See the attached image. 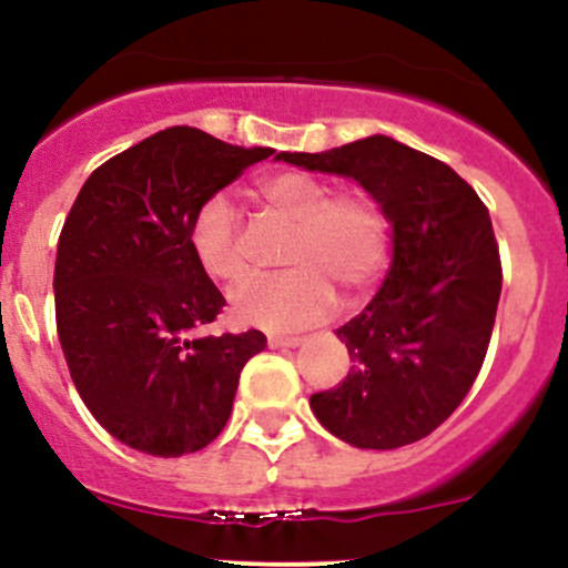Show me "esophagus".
I'll return each mask as SVG.
<instances>
[{"label": "esophagus", "instance_id": "obj_1", "mask_svg": "<svg viewBox=\"0 0 568 568\" xmlns=\"http://www.w3.org/2000/svg\"><path fill=\"white\" fill-rule=\"evenodd\" d=\"M302 342V336H270L272 347H298Z\"/></svg>", "mask_w": 568, "mask_h": 568}]
</instances>
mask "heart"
I'll use <instances>...</instances> for the list:
<instances>
[{
    "label": "heart",
    "mask_w": 568,
    "mask_h": 568,
    "mask_svg": "<svg viewBox=\"0 0 568 568\" xmlns=\"http://www.w3.org/2000/svg\"><path fill=\"white\" fill-rule=\"evenodd\" d=\"M255 196L270 213L291 223L280 277H253L232 294V315L261 328H302L334 310V288L358 296L385 270L390 245L388 215L364 189L332 191L307 172L266 174ZM193 261L215 283H236L247 274V253L226 196L204 199L191 215Z\"/></svg>",
    "instance_id": "heart-1"
}]
</instances>
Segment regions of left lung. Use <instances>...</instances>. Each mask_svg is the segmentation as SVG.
Returning <instances> with one entry per match:
<instances>
[{
	"mask_svg": "<svg viewBox=\"0 0 568 568\" xmlns=\"http://www.w3.org/2000/svg\"><path fill=\"white\" fill-rule=\"evenodd\" d=\"M280 159L353 178L394 226L388 277L364 313L336 328L351 372L310 396V407L353 447L413 445L456 413L488 353L501 296L488 207L450 166L383 134Z\"/></svg>",
	"mask_w": 568,
	"mask_h": 568,
	"instance_id": "1",
	"label": "left lung"
}]
</instances>
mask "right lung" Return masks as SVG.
Here are the masks:
<instances>
[{
    "mask_svg": "<svg viewBox=\"0 0 568 568\" xmlns=\"http://www.w3.org/2000/svg\"><path fill=\"white\" fill-rule=\"evenodd\" d=\"M272 153L164 129L93 170L67 215L53 272L61 351L91 415L134 450L207 447L232 415L242 366L264 351L255 328L189 336L226 304L193 261L189 223Z\"/></svg>",
    "mask_w": 568,
    "mask_h": 568,
    "instance_id": "add662e5",
    "label": "right lung"
}]
</instances>
